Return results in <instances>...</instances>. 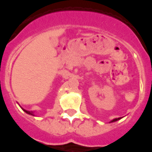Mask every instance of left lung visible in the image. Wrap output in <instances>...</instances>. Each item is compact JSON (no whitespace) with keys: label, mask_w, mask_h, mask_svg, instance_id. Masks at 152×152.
Returning a JSON list of instances; mask_svg holds the SVG:
<instances>
[{"label":"left lung","mask_w":152,"mask_h":152,"mask_svg":"<svg viewBox=\"0 0 152 152\" xmlns=\"http://www.w3.org/2000/svg\"><path fill=\"white\" fill-rule=\"evenodd\" d=\"M118 119H119V118H118V119H113L112 121H111V123H113V122H116V121H117Z\"/></svg>","instance_id":"1"}]
</instances>
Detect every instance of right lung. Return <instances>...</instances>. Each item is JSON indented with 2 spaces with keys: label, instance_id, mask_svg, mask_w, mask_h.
Listing matches in <instances>:
<instances>
[{
  "label": "right lung",
  "instance_id": "1",
  "mask_svg": "<svg viewBox=\"0 0 152 152\" xmlns=\"http://www.w3.org/2000/svg\"><path fill=\"white\" fill-rule=\"evenodd\" d=\"M29 113V114H31V113H29H29ZM31 115H32V114H31Z\"/></svg>",
  "mask_w": 152,
  "mask_h": 152
}]
</instances>
